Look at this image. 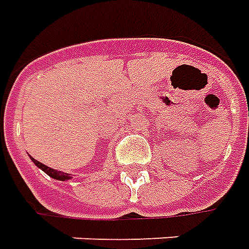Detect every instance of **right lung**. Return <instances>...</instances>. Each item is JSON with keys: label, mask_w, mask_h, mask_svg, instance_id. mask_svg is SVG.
I'll list each match as a JSON object with an SVG mask.
<instances>
[{"label": "right lung", "mask_w": 249, "mask_h": 249, "mask_svg": "<svg viewBox=\"0 0 249 249\" xmlns=\"http://www.w3.org/2000/svg\"><path fill=\"white\" fill-rule=\"evenodd\" d=\"M32 161L36 163L37 167H40L43 172L47 173V174L51 176L52 178H56V179H59V181H65V179H70V178H71L70 174H67V173H63V172H57V170H54V169H51V167H48L47 165H44V163H41V162L36 161L35 158H32Z\"/></svg>", "instance_id": "1"}]
</instances>
